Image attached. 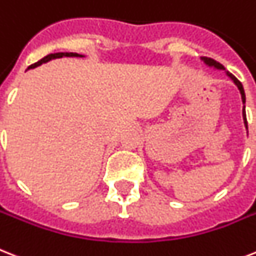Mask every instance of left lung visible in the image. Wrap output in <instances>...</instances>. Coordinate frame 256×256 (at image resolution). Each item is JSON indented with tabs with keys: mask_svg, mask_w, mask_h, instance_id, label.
Returning a JSON list of instances; mask_svg holds the SVG:
<instances>
[{
	"mask_svg": "<svg viewBox=\"0 0 256 256\" xmlns=\"http://www.w3.org/2000/svg\"><path fill=\"white\" fill-rule=\"evenodd\" d=\"M201 59H202L204 63L206 64V66H209V67H214V68H217V70H225V67H224L221 63H218V62H216V60L212 59V58H201ZM226 74H228V76H229V78L234 81V84H236V86H238V89H240V97H242L243 104L246 102V96H244V89H243L242 82H240V81L238 80L236 76H234V74H230V72H226ZM243 121H244V126H246V128H247V120H246V112H244V106H243Z\"/></svg>",
	"mask_w": 256,
	"mask_h": 256,
	"instance_id": "1",
	"label": "left lung"
}]
</instances>
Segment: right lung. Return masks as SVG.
<instances>
[{
    "label": "right lung",
    "mask_w": 256,
    "mask_h": 256,
    "mask_svg": "<svg viewBox=\"0 0 256 256\" xmlns=\"http://www.w3.org/2000/svg\"><path fill=\"white\" fill-rule=\"evenodd\" d=\"M63 56H76V58H82V55H78V54L76 52H58V54H50V55L44 56L43 59H40L39 62H36V63L31 64L30 67L27 68V70H31V68H35L38 67V66H40V64L43 63H47V62H50L51 59H58V58H63Z\"/></svg>",
    "instance_id": "add662e5"
}]
</instances>
